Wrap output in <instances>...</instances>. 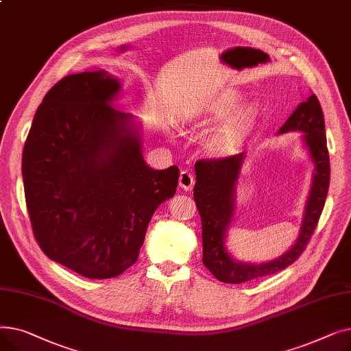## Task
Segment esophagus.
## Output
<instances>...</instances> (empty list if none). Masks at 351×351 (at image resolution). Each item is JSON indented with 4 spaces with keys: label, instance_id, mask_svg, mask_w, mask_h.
I'll return each mask as SVG.
<instances>
[{
    "label": "esophagus",
    "instance_id": "obj_1",
    "mask_svg": "<svg viewBox=\"0 0 351 351\" xmlns=\"http://www.w3.org/2000/svg\"><path fill=\"white\" fill-rule=\"evenodd\" d=\"M193 185H195V176L188 171H182L179 176V186L183 191H192Z\"/></svg>",
    "mask_w": 351,
    "mask_h": 351
}]
</instances>
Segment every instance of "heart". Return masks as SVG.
<instances>
[{
  "mask_svg": "<svg viewBox=\"0 0 351 351\" xmlns=\"http://www.w3.org/2000/svg\"><path fill=\"white\" fill-rule=\"evenodd\" d=\"M243 102V94L236 89H222L200 101L189 109L188 119L192 123L220 121L205 138V149L215 156H228L250 132L261 114L254 101Z\"/></svg>",
  "mask_w": 351,
  "mask_h": 351,
  "instance_id": "b5f03b06",
  "label": "heart"
}]
</instances>
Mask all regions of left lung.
I'll list each match as a JSON object with an SVG mask.
<instances>
[{
    "label": "left lung",
    "mask_w": 351,
    "mask_h": 351,
    "mask_svg": "<svg viewBox=\"0 0 351 351\" xmlns=\"http://www.w3.org/2000/svg\"><path fill=\"white\" fill-rule=\"evenodd\" d=\"M289 132L302 134L300 139L311 160L313 175L296 242L273 261L261 263L237 261L226 246L228 233L236 216V188L247 158L246 152L226 159L197 160L195 163L193 197L202 219V261L220 282L239 285L286 269L304 250L317 226L328 192L330 159L324 115L315 94L298 105L279 129L278 135Z\"/></svg>",
    "instance_id": "left-lung-1"
}]
</instances>
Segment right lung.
Masks as SVG:
<instances>
[{"label":"right lung","instance_id":"1","mask_svg":"<svg viewBox=\"0 0 351 351\" xmlns=\"http://www.w3.org/2000/svg\"><path fill=\"white\" fill-rule=\"evenodd\" d=\"M121 92L102 69L62 78L36 109L23 152L36 242L89 279L117 278L136 262L155 210L178 188V166L145 162L141 122L112 106Z\"/></svg>","mask_w":351,"mask_h":351}]
</instances>
